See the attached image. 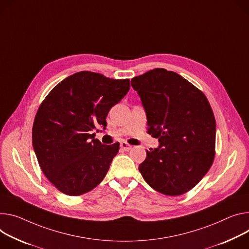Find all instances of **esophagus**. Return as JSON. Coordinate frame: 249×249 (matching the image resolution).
<instances>
[{"instance_id":"1","label":"esophagus","mask_w":249,"mask_h":249,"mask_svg":"<svg viewBox=\"0 0 249 249\" xmlns=\"http://www.w3.org/2000/svg\"><path fill=\"white\" fill-rule=\"evenodd\" d=\"M120 147H121V149H122L123 151H130V150L132 149V146L129 145V144H127L126 142H122V143L120 144Z\"/></svg>"}]
</instances>
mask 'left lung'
<instances>
[{
  "label": "left lung",
  "mask_w": 249,
  "mask_h": 249,
  "mask_svg": "<svg viewBox=\"0 0 249 249\" xmlns=\"http://www.w3.org/2000/svg\"><path fill=\"white\" fill-rule=\"evenodd\" d=\"M147 116V132L159 146L146 151L139 171L167 196L193 189L214 159L215 119L200 90L174 71L155 69L132 78Z\"/></svg>",
  "instance_id": "left-lung-1"
}]
</instances>
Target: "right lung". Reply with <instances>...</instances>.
Wrapping results in <instances>:
<instances>
[{
  "instance_id": "add662e5",
  "label": "right lung",
  "mask_w": 249,
  "mask_h": 249,
  "mask_svg": "<svg viewBox=\"0 0 249 249\" xmlns=\"http://www.w3.org/2000/svg\"><path fill=\"white\" fill-rule=\"evenodd\" d=\"M129 88V79L80 71L59 82L39 106L33 147L41 171L61 193L82 195L105 178L119 143L103 145L91 133L106 129L109 110Z\"/></svg>"
}]
</instances>
